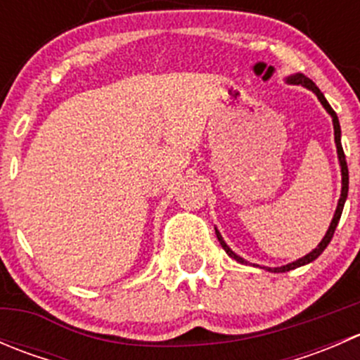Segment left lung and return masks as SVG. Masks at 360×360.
I'll return each mask as SVG.
<instances>
[{"instance_id": "1", "label": "left lung", "mask_w": 360, "mask_h": 360, "mask_svg": "<svg viewBox=\"0 0 360 360\" xmlns=\"http://www.w3.org/2000/svg\"><path fill=\"white\" fill-rule=\"evenodd\" d=\"M289 82L296 83V85H300V83H301V85H303V86L310 89L311 92H314L315 96L319 97V101H321L322 106L326 108V111H328L329 115L333 116V125H335V143H336L338 157H340L341 183H343V186H341V197H340V202H338V209H336V212H335V217H333V221H331V226H329L328 233H326V237L322 238L321 244H319L317 248L311 250L310 254H307V256L301 257V259L294 261V263H289V264H285V266H278V268H268V270L275 271V274H282V271H289V270H294V268H297V266H303V264L311 263V261L317 259V257L321 256L322 252H324V249L328 248L329 242H331V238H333V235H335V230H336V226H338V221H340L341 212H343V205H345V200H347V195H348V167H347V160H345L343 148H341V139H340V137H341V130H340V122H338V116H336L335 110H333V108L329 106V103H328V101H326L324 94H322L321 90H319L317 86H315V83L311 82L310 78H307V76H304V75H294V76H291V78H289ZM216 235H217V240H219L221 248L226 250L228 256L233 257V259H237L238 263H244V259H242L240 256H237V254H235L233 250H231L226 244H224V240H223V237H221V235H219V231H216Z\"/></svg>"}]
</instances>
